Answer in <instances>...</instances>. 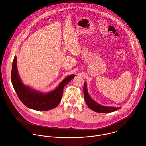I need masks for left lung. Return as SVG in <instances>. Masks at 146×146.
<instances>
[{
  "label": "left lung",
  "mask_w": 146,
  "mask_h": 146,
  "mask_svg": "<svg viewBox=\"0 0 146 146\" xmlns=\"http://www.w3.org/2000/svg\"><path fill=\"white\" fill-rule=\"evenodd\" d=\"M86 82H84V97L85 101L87 103L88 107L93 110L94 111L100 113H109L111 112H114L119 110L121 108H115V107H111V106H102L98 103L96 102L89 95L87 86Z\"/></svg>",
  "instance_id": "left-lung-1"
}]
</instances>
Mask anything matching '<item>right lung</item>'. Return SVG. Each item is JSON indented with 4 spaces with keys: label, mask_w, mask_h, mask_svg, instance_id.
Masks as SVG:
<instances>
[{
    "label": "right lung",
    "mask_w": 146,
    "mask_h": 146,
    "mask_svg": "<svg viewBox=\"0 0 146 146\" xmlns=\"http://www.w3.org/2000/svg\"><path fill=\"white\" fill-rule=\"evenodd\" d=\"M17 57L14 56L12 65L11 80L19 99L27 108L37 111H48L56 108L61 101L64 87L75 76L72 74L65 77L53 91L43 93L23 84L19 77Z\"/></svg>",
    "instance_id": "obj_1"
}]
</instances>
